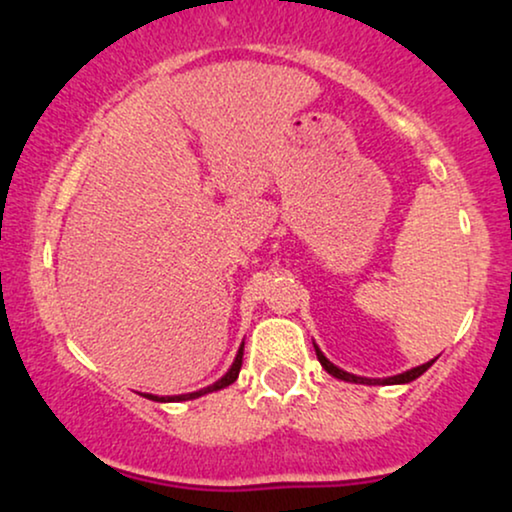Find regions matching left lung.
Here are the masks:
<instances>
[{
	"mask_svg": "<svg viewBox=\"0 0 512 512\" xmlns=\"http://www.w3.org/2000/svg\"><path fill=\"white\" fill-rule=\"evenodd\" d=\"M315 354H317V361L322 363V368H325L327 373L334 375V378H339V380H346V383H358V385H404V383H411V380H416V378H419V375H424L426 370L431 368L433 363H436V358H433V361L424 363V366H416V368H411V370H404V373L392 375V378H361V375L346 373V370L334 366L330 358L322 354V351L317 349V346H315Z\"/></svg>",
	"mask_w": 512,
	"mask_h": 512,
	"instance_id": "1",
	"label": "left lung"
}]
</instances>
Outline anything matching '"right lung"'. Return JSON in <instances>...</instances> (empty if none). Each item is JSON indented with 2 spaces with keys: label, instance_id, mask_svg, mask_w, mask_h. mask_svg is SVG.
Returning <instances> with one entry per match:
<instances>
[{
  "label": "right lung",
  "instance_id": "right-lung-1",
  "mask_svg": "<svg viewBox=\"0 0 512 512\" xmlns=\"http://www.w3.org/2000/svg\"><path fill=\"white\" fill-rule=\"evenodd\" d=\"M243 346H245V344H240V349H238V354H236V361H233V366L228 368V373L223 375L221 380H216L214 385L204 387V390H197V392H187V395L158 397V395H146V392H144V397H146V399H154V402H185V399H197V397H202V395H209V392L223 390V387H228V385H231V383H236V380H238L240 366H243Z\"/></svg>",
  "mask_w": 512,
  "mask_h": 512
}]
</instances>
